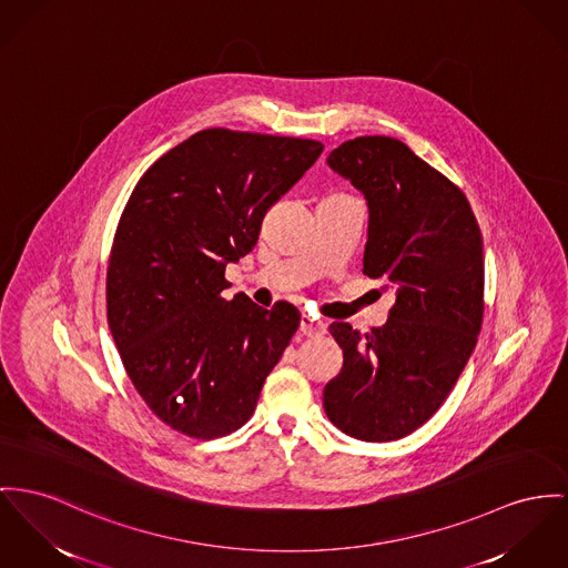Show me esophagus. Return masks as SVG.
Segmentation results:
<instances>
[{
	"label": "esophagus",
	"instance_id": "esophagus-1",
	"mask_svg": "<svg viewBox=\"0 0 568 568\" xmlns=\"http://www.w3.org/2000/svg\"><path fill=\"white\" fill-rule=\"evenodd\" d=\"M300 332L307 338H316V336H323L327 332V323L303 314L302 321H300Z\"/></svg>",
	"mask_w": 568,
	"mask_h": 568
}]
</instances>
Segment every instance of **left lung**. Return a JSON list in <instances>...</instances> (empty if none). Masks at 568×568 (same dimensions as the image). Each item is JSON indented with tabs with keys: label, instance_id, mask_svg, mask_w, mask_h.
I'll list each match as a JSON object with an SVG mask.
<instances>
[{
	"label": "left lung",
	"instance_id": "8db88e82",
	"mask_svg": "<svg viewBox=\"0 0 568 568\" xmlns=\"http://www.w3.org/2000/svg\"><path fill=\"white\" fill-rule=\"evenodd\" d=\"M327 165L368 204L364 273L396 288L383 327L332 323L344 364L323 392L327 417L362 442L419 428L453 392L483 325V234L465 193L385 135L344 142Z\"/></svg>",
	"mask_w": 568,
	"mask_h": 568
}]
</instances>
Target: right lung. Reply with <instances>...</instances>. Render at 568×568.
Wrapping results in <instances>:
<instances>
[{"label": "right lung", "instance_id": "obj_1", "mask_svg": "<svg viewBox=\"0 0 568 568\" xmlns=\"http://www.w3.org/2000/svg\"><path fill=\"white\" fill-rule=\"evenodd\" d=\"M321 152L314 140L206 129L131 193L108 266V323L135 389L174 430L215 439L243 426L297 332L291 303L224 300V273Z\"/></svg>", "mask_w": 568, "mask_h": 568}]
</instances>
